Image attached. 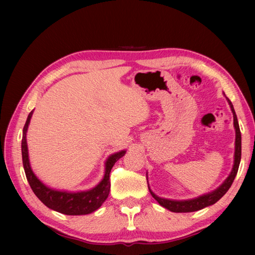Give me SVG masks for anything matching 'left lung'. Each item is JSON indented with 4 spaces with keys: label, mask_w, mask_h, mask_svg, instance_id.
Here are the masks:
<instances>
[{
    "label": "left lung",
    "mask_w": 255,
    "mask_h": 255,
    "mask_svg": "<svg viewBox=\"0 0 255 255\" xmlns=\"http://www.w3.org/2000/svg\"><path fill=\"white\" fill-rule=\"evenodd\" d=\"M226 99H227V102L230 106V110H232V112H233L234 127H235V131H236L234 165H233L232 171H230V174L228 175L227 178L225 179V181L222 183V185L218 188H216L215 190L200 195V197H198V198H193V199H189V200H171V199L161 198L153 192L149 187V191H150L151 195L157 201L159 205L163 206V208L169 210L170 212H175V213H189V212H195V211L202 210V209L206 208V206L215 204L217 201L220 200L223 195L228 191L230 186L233 185L235 177H236L237 173H238V168H239V164H240V159H241V132H240L238 120H237V115H236L233 103L230 102V100L228 98H226ZM146 181H147V173H146ZM147 186H149V183H147Z\"/></svg>",
    "instance_id": "1"
}]
</instances>
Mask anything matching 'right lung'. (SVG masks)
<instances>
[{
    "label": "right lung",
    "mask_w": 255,
    "mask_h": 255,
    "mask_svg": "<svg viewBox=\"0 0 255 255\" xmlns=\"http://www.w3.org/2000/svg\"><path fill=\"white\" fill-rule=\"evenodd\" d=\"M33 111L29 113L25 126L22 130V140H21V155H22V165L25 169V174L27 180L30 185L32 191L37 195L38 199L47 208L62 213L65 215H87L93 213L100 209L105 200L108 199L111 181L110 174L111 169L113 168L115 163L125 155L126 150H122L120 152L111 154L108 159L105 161V171L102 180H101L96 187L89 190L78 191V192H69L66 190H56L47 187L41 181L30 166V161H29V153L27 145V130L30 124L31 116Z\"/></svg>",
    "instance_id": "right-lung-1"
}]
</instances>
